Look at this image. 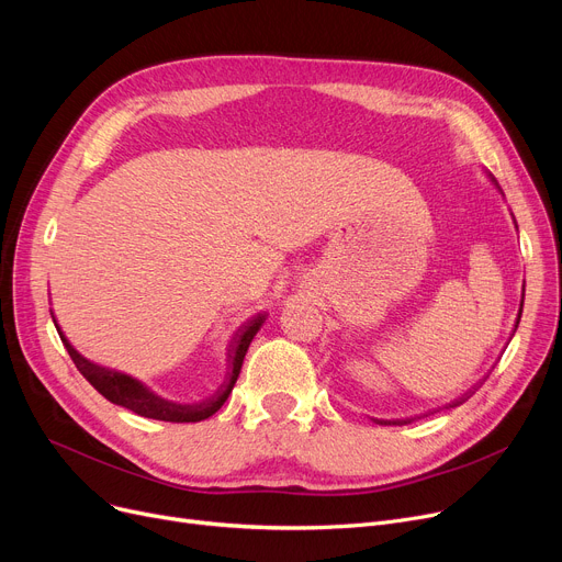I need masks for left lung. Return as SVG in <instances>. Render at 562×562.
I'll list each match as a JSON object with an SVG mask.
<instances>
[{"mask_svg":"<svg viewBox=\"0 0 562 562\" xmlns=\"http://www.w3.org/2000/svg\"><path fill=\"white\" fill-rule=\"evenodd\" d=\"M521 307H524V293H521ZM519 318H521V310H519V316H517V323H519ZM471 394H474V392H469V396H471ZM469 396H467V394H464V396H462V398H458V401H453V403H451V407H453V405H460V403H464V401H467V398H469ZM378 424H407V422H378Z\"/></svg>","mask_w":562,"mask_h":562,"instance_id":"obj_1","label":"left lung"}]
</instances>
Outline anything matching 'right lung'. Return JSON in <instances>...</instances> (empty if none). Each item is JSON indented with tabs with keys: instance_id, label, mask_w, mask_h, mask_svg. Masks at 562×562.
<instances>
[{
	"instance_id": "right-lung-1",
	"label": "right lung",
	"mask_w": 562,
	"mask_h": 562,
	"mask_svg": "<svg viewBox=\"0 0 562 562\" xmlns=\"http://www.w3.org/2000/svg\"><path fill=\"white\" fill-rule=\"evenodd\" d=\"M266 321V314H257L252 316L246 326L234 335V341L229 346V373L227 380L221 385V390L204 398L200 403H172L166 401L161 396H157L153 390H147L143 382H138L136 378L121 373V371H113L106 367H100L91 360H86L83 356L70 346V341L64 337V333L58 330V337H61L64 346L68 348V356L72 358L75 367L79 369V373L91 382V385L111 403L115 405H123L140 417L147 419H159V422H172V424H195L202 419H210L212 415L223 407V403L227 401V396L232 394V387L236 378H239L244 358L248 352V346L252 341V337L257 335V330L261 328V323Z\"/></svg>"
}]
</instances>
